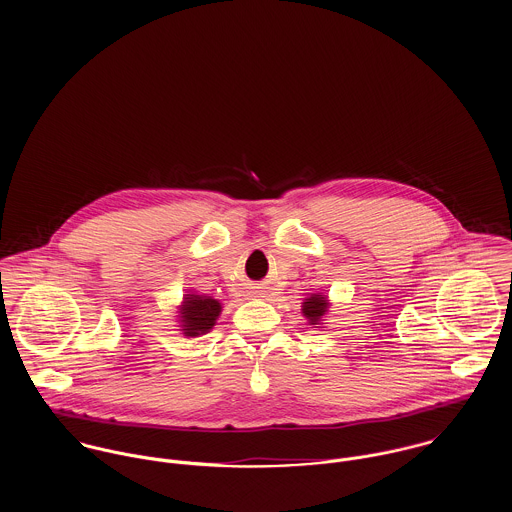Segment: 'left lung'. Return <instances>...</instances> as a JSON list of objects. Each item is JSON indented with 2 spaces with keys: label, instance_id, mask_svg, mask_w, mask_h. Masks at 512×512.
<instances>
[{
  "label": "left lung",
  "instance_id": "1",
  "mask_svg": "<svg viewBox=\"0 0 512 512\" xmlns=\"http://www.w3.org/2000/svg\"><path fill=\"white\" fill-rule=\"evenodd\" d=\"M329 297L327 295H321V293H311L309 297H305L303 299V303H301V313H303V317L307 319V323L309 325H313V327H321L323 325V317L327 315V311H329Z\"/></svg>",
  "mask_w": 512,
  "mask_h": 512
}]
</instances>
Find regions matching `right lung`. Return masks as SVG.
<instances>
[{
  "instance_id": "1",
  "label": "right lung",
  "mask_w": 512,
  "mask_h": 512,
  "mask_svg": "<svg viewBox=\"0 0 512 512\" xmlns=\"http://www.w3.org/2000/svg\"><path fill=\"white\" fill-rule=\"evenodd\" d=\"M220 311H222V303L219 299H215L207 293H197L189 290L183 295L181 305H177L179 331L187 339L189 337H201L217 325Z\"/></svg>"
}]
</instances>
